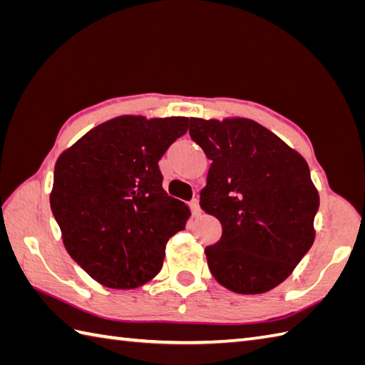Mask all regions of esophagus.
<instances>
[{"instance_id":"1","label":"esophagus","mask_w":365,"mask_h":365,"mask_svg":"<svg viewBox=\"0 0 365 365\" xmlns=\"http://www.w3.org/2000/svg\"><path fill=\"white\" fill-rule=\"evenodd\" d=\"M190 208H191V212H192V215H199L200 213V205H199V199L197 197H195L190 202Z\"/></svg>"}]
</instances>
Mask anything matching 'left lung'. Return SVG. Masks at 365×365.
I'll list each match as a JSON object with an SVG mask.
<instances>
[{"label": "left lung", "instance_id": "1", "mask_svg": "<svg viewBox=\"0 0 365 365\" xmlns=\"http://www.w3.org/2000/svg\"><path fill=\"white\" fill-rule=\"evenodd\" d=\"M190 136L212 160L200 207L222 235L205 247L226 289L255 294L285 281L315 238L320 197L306 160L250 119H190Z\"/></svg>", "mask_w": 365, "mask_h": 365}]
</instances>
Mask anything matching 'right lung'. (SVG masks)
Segmentation results:
<instances>
[{"mask_svg": "<svg viewBox=\"0 0 365 365\" xmlns=\"http://www.w3.org/2000/svg\"><path fill=\"white\" fill-rule=\"evenodd\" d=\"M188 118L122 115L88 131L54 166L51 212L67 252L110 289H135L160 273L168 240L190 208L163 190L158 161Z\"/></svg>", "mask_w": 365, "mask_h": 365, "instance_id": "1", "label": "right lung"}]
</instances>
